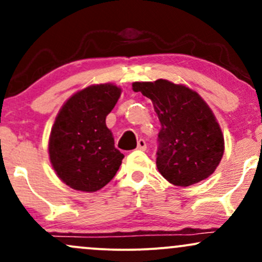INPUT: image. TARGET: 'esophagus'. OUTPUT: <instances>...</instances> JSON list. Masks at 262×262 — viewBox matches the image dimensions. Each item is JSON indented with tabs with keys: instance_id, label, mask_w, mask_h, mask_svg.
<instances>
[{
	"instance_id": "1",
	"label": "esophagus",
	"mask_w": 262,
	"mask_h": 262,
	"mask_svg": "<svg viewBox=\"0 0 262 262\" xmlns=\"http://www.w3.org/2000/svg\"><path fill=\"white\" fill-rule=\"evenodd\" d=\"M137 149H139V150H145V149H146V143H145V140L140 139L139 141H138Z\"/></svg>"
}]
</instances>
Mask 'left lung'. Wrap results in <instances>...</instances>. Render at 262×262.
I'll list each match as a JSON object with an SVG mask.
<instances>
[{
  "label": "left lung",
  "instance_id": "8db88e82",
  "mask_svg": "<svg viewBox=\"0 0 262 262\" xmlns=\"http://www.w3.org/2000/svg\"><path fill=\"white\" fill-rule=\"evenodd\" d=\"M150 98L161 123L156 166L170 183L194 185L214 172L224 152V137L208 104L193 90L167 80L133 82Z\"/></svg>",
  "mask_w": 262,
  "mask_h": 262
}]
</instances>
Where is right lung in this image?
<instances>
[{
  "label": "right lung",
  "instance_id": "1",
  "mask_svg": "<svg viewBox=\"0 0 262 262\" xmlns=\"http://www.w3.org/2000/svg\"><path fill=\"white\" fill-rule=\"evenodd\" d=\"M121 92L113 83L91 85L71 96L56 116L48 146L50 162L59 179L76 191H98L121 166L124 155L106 125Z\"/></svg>",
  "mask_w": 262,
  "mask_h": 262
}]
</instances>
